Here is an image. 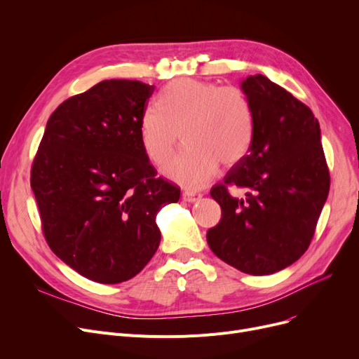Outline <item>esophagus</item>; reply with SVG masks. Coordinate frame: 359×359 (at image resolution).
Segmentation results:
<instances>
[{
	"instance_id": "esophagus-1",
	"label": "esophagus",
	"mask_w": 359,
	"mask_h": 359,
	"mask_svg": "<svg viewBox=\"0 0 359 359\" xmlns=\"http://www.w3.org/2000/svg\"><path fill=\"white\" fill-rule=\"evenodd\" d=\"M201 194H196V192H184L183 195H182V198H183V201H186V202H196L198 199H201Z\"/></svg>"
}]
</instances>
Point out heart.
I'll return each instance as SVG.
<instances>
[{"instance_id": "b5f03b06", "label": "heart", "mask_w": 359, "mask_h": 359, "mask_svg": "<svg viewBox=\"0 0 359 359\" xmlns=\"http://www.w3.org/2000/svg\"><path fill=\"white\" fill-rule=\"evenodd\" d=\"M158 105L144 109L141 144L156 165L172 157L179 138L187 145L164 167V175L187 189H201L219 167L249 154L255 138V111L236 86L179 79L158 94Z\"/></svg>"}]
</instances>
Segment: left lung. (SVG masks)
I'll use <instances>...</instances> for the list:
<instances>
[{
  "label": "left lung",
  "instance_id": "left-lung-1",
  "mask_svg": "<svg viewBox=\"0 0 359 359\" xmlns=\"http://www.w3.org/2000/svg\"><path fill=\"white\" fill-rule=\"evenodd\" d=\"M255 111L249 154L211 189L222 217L206 233L211 250L249 275H271L306 253L330 176L313 111L262 74L241 81ZM246 189L244 200L228 194Z\"/></svg>",
  "mask_w": 359,
  "mask_h": 359
}]
</instances>
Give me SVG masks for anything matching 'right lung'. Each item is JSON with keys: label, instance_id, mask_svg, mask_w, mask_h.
I'll list each match as a JSON object with an SVG mask.
<instances>
[{"label": "right lung", "instance_id": "right-lung-1", "mask_svg": "<svg viewBox=\"0 0 359 359\" xmlns=\"http://www.w3.org/2000/svg\"><path fill=\"white\" fill-rule=\"evenodd\" d=\"M154 86L104 80L52 113L30 186L50 250L84 278L119 284L140 273L161 240L156 217L180 198L156 177L140 121Z\"/></svg>", "mask_w": 359, "mask_h": 359}]
</instances>
